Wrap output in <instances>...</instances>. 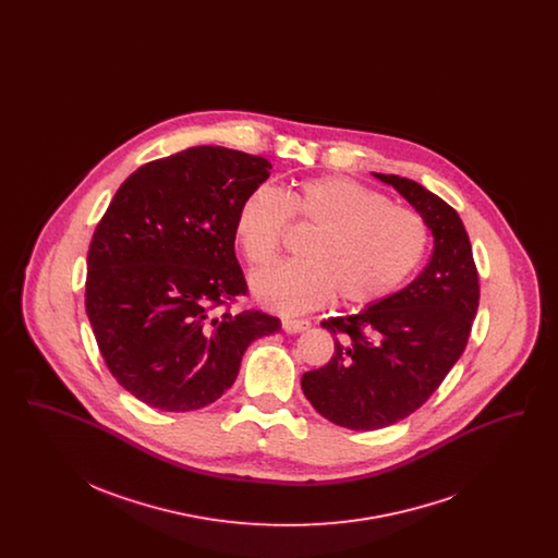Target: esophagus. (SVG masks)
<instances>
[{
  "mask_svg": "<svg viewBox=\"0 0 558 558\" xmlns=\"http://www.w3.org/2000/svg\"><path fill=\"white\" fill-rule=\"evenodd\" d=\"M282 328L287 332H303V330L310 328V322L307 319L284 318L282 319Z\"/></svg>",
  "mask_w": 558,
  "mask_h": 558,
  "instance_id": "esophagus-1",
  "label": "esophagus"
}]
</instances>
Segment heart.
I'll list each match as a JSON object with an SVG mask.
<instances>
[{
  "instance_id": "1",
  "label": "heart",
  "mask_w": 558,
  "mask_h": 558,
  "mask_svg": "<svg viewBox=\"0 0 558 558\" xmlns=\"http://www.w3.org/2000/svg\"><path fill=\"white\" fill-rule=\"evenodd\" d=\"M291 219L314 228L301 246L303 259L267 267L251 280L255 299L282 314L314 310L335 292L351 305L376 303L418 269L430 242L421 213L351 178L326 175L287 196L264 184L242 201L236 239L251 266L278 257Z\"/></svg>"
}]
</instances>
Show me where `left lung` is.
<instances>
[{
	"label": "left lung",
	"instance_id": "left-lung-1",
	"mask_svg": "<svg viewBox=\"0 0 558 558\" xmlns=\"http://www.w3.org/2000/svg\"><path fill=\"white\" fill-rule=\"evenodd\" d=\"M374 175L425 217L435 246L403 291L360 314L322 322L335 353L326 366L305 372L301 387L324 418L353 430L396 425L437 391L469 343L481 291L456 209L412 180Z\"/></svg>",
	"mask_w": 558,
	"mask_h": 558
}]
</instances>
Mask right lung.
I'll return each mask as SVG.
<instances>
[{"label": "right lung", "mask_w": 558, "mask_h": 558, "mask_svg": "<svg viewBox=\"0 0 558 558\" xmlns=\"http://www.w3.org/2000/svg\"><path fill=\"white\" fill-rule=\"evenodd\" d=\"M271 162L223 146L150 160L121 184L87 251L85 312L117 383L165 412L221 398L280 319L232 307L248 287L234 253L242 201Z\"/></svg>", "instance_id": "right-lung-1"}]
</instances>
